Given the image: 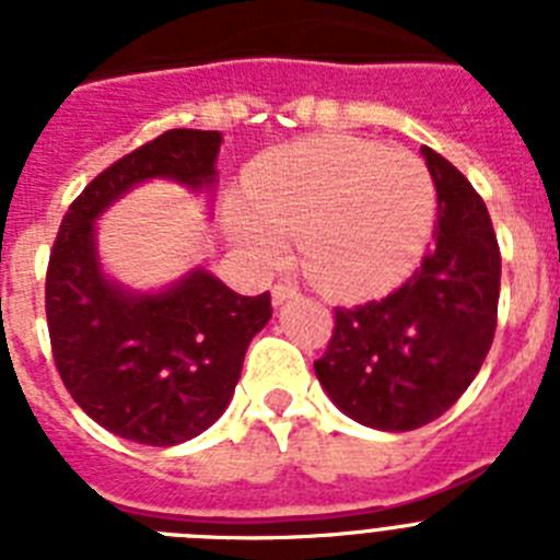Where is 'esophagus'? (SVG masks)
I'll return each instance as SVG.
<instances>
[{"label":"esophagus","mask_w":560,"mask_h":560,"mask_svg":"<svg viewBox=\"0 0 560 560\" xmlns=\"http://www.w3.org/2000/svg\"><path fill=\"white\" fill-rule=\"evenodd\" d=\"M294 296H300V289H296L294 283H289V280H283V283H277L275 289H271V300H275V305L289 303V300H294Z\"/></svg>","instance_id":"esophagus-1"}]
</instances>
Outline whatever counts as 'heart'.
<instances>
[{"mask_svg": "<svg viewBox=\"0 0 560 560\" xmlns=\"http://www.w3.org/2000/svg\"><path fill=\"white\" fill-rule=\"evenodd\" d=\"M232 237L271 260L300 232L308 277L330 294L389 289L429 244L438 192L415 153L355 137H314L266 153L246 179Z\"/></svg>", "mask_w": 560, "mask_h": 560, "instance_id": "obj_1", "label": "heart"}]
</instances>
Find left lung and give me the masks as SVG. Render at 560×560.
I'll list each match as a JSON object with an SVG mask.
<instances>
[{"instance_id": "left-lung-1", "label": "left lung", "mask_w": 560, "mask_h": 560, "mask_svg": "<svg viewBox=\"0 0 560 560\" xmlns=\"http://www.w3.org/2000/svg\"><path fill=\"white\" fill-rule=\"evenodd\" d=\"M438 187L434 244L384 300L336 308L316 378L361 427L412 432L457 404L497 334L502 255L485 201L463 173L420 148Z\"/></svg>"}]
</instances>
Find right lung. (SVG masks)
<instances>
[{"label":"right lung","instance_id":"obj_1","mask_svg":"<svg viewBox=\"0 0 560 560\" xmlns=\"http://www.w3.org/2000/svg\"><path fill=\"white\" fill-rule=\"evenodd\" d=\"M221 131L171 128L108 165L69 205L47 266V328L63 387L117 438L176 446L224 415L244 355L271 319L269 291L241 296L192 269L162 291L103 275L95 221L148 179L215 187Z\"/></svg>","mask_w":560,"mask_h":560}]
</instances>
